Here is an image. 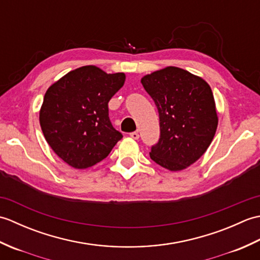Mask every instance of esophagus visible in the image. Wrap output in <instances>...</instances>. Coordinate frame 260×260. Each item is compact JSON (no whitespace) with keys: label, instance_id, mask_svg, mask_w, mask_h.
<instances>
[{"label":"esophagus","instance_id":"obj_1","mask_svg":"<svg viewBox=\"0 0 260 260\" xmlns=\"http://www.w3.org/2000/svg\"><path fill=\"white\" fill-rule=\"evenodd\" d=\"M129 136H131L133 140H139V139H140V134L137 133V132H132V133L129 134Z\"/></svg>","mask_w":260,"mask_h":260}]
</instances>
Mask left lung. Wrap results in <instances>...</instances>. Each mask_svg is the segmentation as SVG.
Masks as SVG:
<instances>
[{
  "instance_id": "left-lung-1",
  "label": "left lung",
  "mask_w": 260,
  "mask_h": 260,
  "mask_svg": "<svg viewBox=\"0 0 260 260\" xmlns=\"http://www.w3.org/2000/svg\"><path fill=\"white\" fill-rule=\"evenodd\" d=\"M156 105L159 140L150 156L170 171L184 170L200 158L214 137L218 116L207 81L178 67H167L141 80Z\"/></svg>"
}]
</instances>
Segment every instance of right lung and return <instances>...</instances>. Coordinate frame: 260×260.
I'll use <instances>...</instances> for the list:
<instances>
[{
  "mask_svg": "<svg viewBox=\"0 0 260 260\" xmlns=\"http://www.w3.org/2000/svg\"><path fill=\"white\" fill-rule=\"evenodd\" d=\"M124 82L123 73L85 66L48 88L39 117L41 129L53 152L70 167H92L121 140L110 123L108 102Z\"/></svg>",
  "mask_w": 260,
  "mask_h": 260,
  "instance_id": "1",
  "label": "right lung"
}]
</instances>
